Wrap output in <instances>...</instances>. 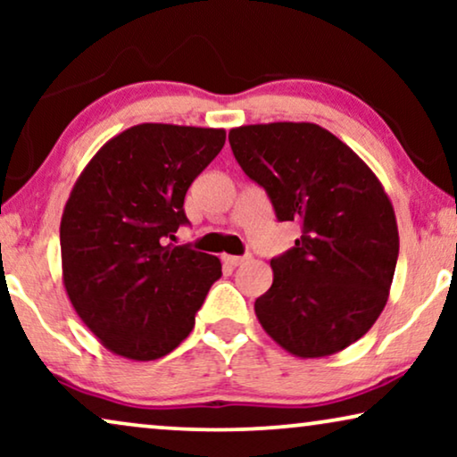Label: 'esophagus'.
Wrapping results in <instances>:
<instances>
[{"label":"esophagus","mask_w":457,"mask_h":457,"mask_svg":"<svg viewBox=\"0 0 457 457\" xmlns=\"http://www.w3.org/2000/svg\"><path fill=\"white\" fill-rule=\"evenodd\" d=\"M222 260H224V264H228L230 268H237V266L245 264L249 258H247V255H224Z\"/></svg>","instance_id":"1"}]
</instances>
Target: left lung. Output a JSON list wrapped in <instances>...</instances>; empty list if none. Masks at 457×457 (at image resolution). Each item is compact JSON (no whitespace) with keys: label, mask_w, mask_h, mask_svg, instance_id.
Segmentation results:
<instances>
[{"label":"left lung","mask_w":457,"mask_h":457,"mask_svg":"<svg viewBox=\"0 0 457 457\" xmlns=\"http://www.w3.org/2000/svg\"><path fill=\"white\" fill-rule=\"evenodd\" d=\"M243 172L262 185L278 220L302 222L295 247L270 262L255 299L262 328L295 358H327L364 337L395 274V212L370 166L314 122L230 129Z\"/></svg>","instance_id":"8db88e82"}]
</instances>
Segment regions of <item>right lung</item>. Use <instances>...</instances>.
I'll return each instance as SVG.
<instances>
[{
    "mask_svg": "<svg viewBox=\"0 0 457 457\" xmlns=\"http://www.w3.org/2000/svg\"><path fill=\"white\" fill-rule=\"evenodd\" d=\"M224 129L143 122L83 168L60 222L62 280L74 312L112 353L158 360L195 324L222 264L166 243L187 224L185 195L216 158Z\"/></svg>",
    "mask_w": 457,
    "mask_h": 457,
    "instance_id": "right-lung-1",
    "label": "right lung"
}]
</instances>
